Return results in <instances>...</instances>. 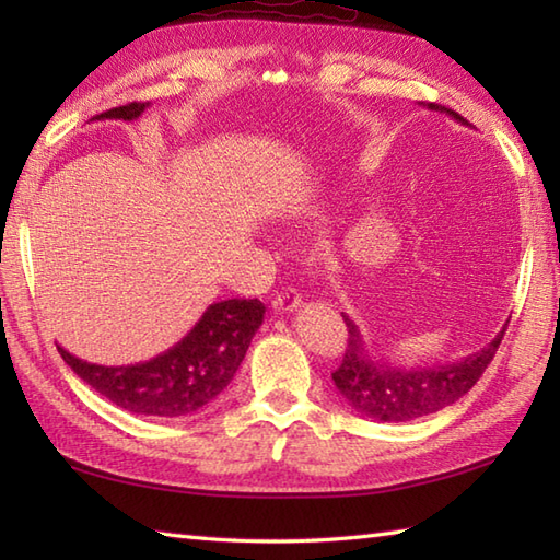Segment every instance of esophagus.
Instances as JSON below:
<instances>
[{"label": "esophagus", "instance_id": "obj_1", "mask_svg": "<svg viewBox=\"0 0 560 560\" xmlns=\"http://www.w3.org/2000/svg\"><path fill=\"white\" fill-rule=\"evenodd\" d=\"M271 307L277 313H293L295 307H301V293H295L293 289H287L271 301Z\"/></svg>", "mask_w": 560, "mask_h": 560}]
</instances>
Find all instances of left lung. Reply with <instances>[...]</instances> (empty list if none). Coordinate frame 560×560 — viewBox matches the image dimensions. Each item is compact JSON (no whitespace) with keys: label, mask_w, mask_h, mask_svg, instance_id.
<instances>
[{"label":"left lung","mask_w":560,"mask_h":560,"mask_svg":"<svg viewBox=\"0 0 560 560\" xmlns=\"http://www.w3.org/2000/svg\"><path fill=\"white\" fill-rule=\"evenodd\" d=\"M431 108L438 110L435 105H431ZM440 110H445L455 120L464 122V117H459L457 113L447 108ZM341 317L349 329V341L339 368L331 373V380H335L341 397L355 411H361L368 419L387 423L411 421L419 419V416L435 413L467 395L493 361L505 335L503 327L501 335L489 347H483L479 353H471L467 359L452 365L404 371V368H392L387 363H375L368 359L361 329L355 327L353 319H349V315Z\"/></svg>","instance_id":"obj_1"}]
</instances>
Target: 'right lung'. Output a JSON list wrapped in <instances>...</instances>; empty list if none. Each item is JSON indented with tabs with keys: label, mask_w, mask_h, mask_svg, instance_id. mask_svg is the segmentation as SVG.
<instances>
[{
	"label": "right lung",
	"mask_w": 560,
	"mask_h": 560,
	"mask_svg": "<svg viewBox=\"0 0 560 560\" xmlns=\"http://www.w3.org/2000/svg\"><path fill=\"white\" fill-rule=\"evenodd\" d=\"M147 105L127 103L96 115V120H137ZM261 319L265 305L257 299L213 303L183 341L156 359L135 365H96L77 359L62 347L57 351L83 383L120 409L175 419L207 407L229 387Z\"/></svg>",
	"instance_id": "add662e5"
}]
</instances>
